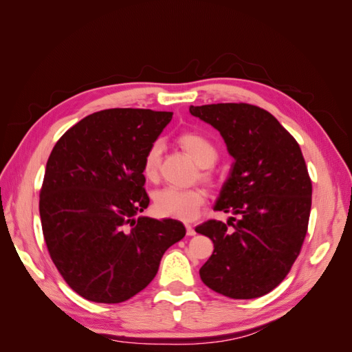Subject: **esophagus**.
<instances>
[{
  "label": "esophagus",
  "mask_w": 352,
  "mask_h": 352,
  "mask_svg": "<svg viewBox=\"0 0 352 352\" xmlns=\"http://www.w3.org/2000/svg\"><path fill=\"white\" fill-rule=\"evenodd\" d=\"M186 231H188V236H195L197 234L195 228H193L190 223H186Z\"/></svg>",
  "instance_id": "esophagus-1"
}]
</instances>
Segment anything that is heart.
Wrapping results in <instances>:
<instances>
[{"mask_svg":"<svg viewBox=\"0 0 352 352\" xmlns=\"http://www.w3.org/2000/svg\"><path fill=\"white\" fill-rule=\"evenodd\" d=\"M182 148L199 166L210 168L218 160V148L210 139L198 133H183L178 138ZM163 144L160 140L153 142L146 149L142 172L148 180H155L159 175L162 162ZM201 177L210 180V172L203 170ZM206 203V192L201 189H177L163 188L154 193V210L162 218H174L180 221H192L197 218L199 208Z\"/></svg>","mask_w":352,"mask_h":352,"instance_id":"obj_1","label":"heart"}]
</instances>
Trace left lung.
<instances>
[{
  "label": "left lung",
  "mask_w": 352,
  "mask_h": 352,
  "mask_svg": "<svg viewBox=\"0 0 352 352\" xmlns=\"http://www.w3.org/2000/svg\"><path fill=\"white\" fill-rule=\"evenodd\" d=\"M193 116L221 133L233 155L210 219L195 228L213 241L199 276L233 300L269 294L300 256L311 208V180L295 138L276 119L246 102L190 106Z\"/></svg>",
  "instance_id": "obj_1"
}]
</instances>
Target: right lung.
I'll return each mask as SVG.
<instances>
[{"label": "right lung", "mask_w": 352, "mask_h": 352, "mask_svg": "<svg viewBox=\"0 0 352 352\" xmlns=\"http://www.w3.org/2000/svg\"><path fill=\"white\" fill-rule=\"evenodd\" d=\"M172 111L109 109L86 116L48 157L39 213L51 260L94 302L130 300L153 281L186 228L140 216L149 204L142 163Z\"/></svg>", "instance_id": "obj_1"}]
</instances>
